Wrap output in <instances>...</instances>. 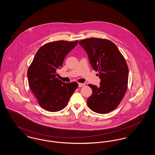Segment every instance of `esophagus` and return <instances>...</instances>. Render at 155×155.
I'll return each mask as SVG.
<instances>
[{"instance_id": "34e87169", "label": "esophagus", "mask_w": 155, "mask_h": 155, "mask_svg": "<svg viewBox=\"0 0 155 155\" xmlns=\"http://www.w3.org/2000/svg\"><path fill=\"white\" fill-rule=\"evenodd\" d=\"M85 85V84H83V83H78V87H84Z\"/></svg>"}]
</instances>
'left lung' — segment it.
Listing matches in <instances>:
<instances>
[{"mask_svg":"<svg viewBox=\"0 0 155 155\" xmlns=\"http://www.w3.org/2000/svg\"><path fill=\"white\" fill-rule=\"evenodd\" d=\"M79 44L101 80L98 87L88 85L92 89L87 100L89 107L97 113H109L118 106L128 88V68L125 59L116 45L106 39L91 38Z\"/></svg>","mask_w":155,"mask_h":155,"instance_id":"1","label":"left lung"}]
</instances>
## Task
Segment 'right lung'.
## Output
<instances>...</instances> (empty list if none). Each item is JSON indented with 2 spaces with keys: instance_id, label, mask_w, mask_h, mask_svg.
<instances>
[{
  "instance_id": "add662e5",
  "label": "right lung",
  "mask_w": 155,
  "mask_h": 155,
  "mask_svg": "<svg viewBox=\"0 0 155 155\" xmlns=\"http://www.w3.org/2000/svg\"><path fill=\"white\" fill-rule=\"evenodd\" d=\"M78 42L58 41L44 45L28 67L29 87L38 103L46 110L56 112L64 109L78 88L76 82L65 83L56 77V70Z\"/></svg>"
}]
</instances>
